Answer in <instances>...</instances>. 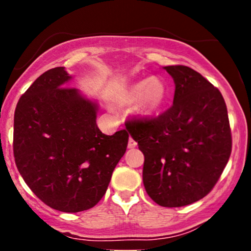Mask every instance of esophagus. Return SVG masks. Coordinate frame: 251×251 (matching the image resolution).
<instances>
[{
    "instance_id": "34e87169",
    "label": "esophagus",
    "mask_w": 251,
    "mask_h": 251,
    "mask_svg": "<svg viewBox=\"0 0 251 251\" xmlns=\"http://www.w3.org/2000/svg\"><path fill=\"white\" fill-rule=\"evenodd\" d=\"M128 148H135L136 146H137V142H136L135 140H133V138H131L130 137V140H128Z\"/></svg>"
}]
</instances>
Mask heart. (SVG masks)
I'll use <instances>...</instances> for the list:
<instances>
[{"label":"heart","mask_w":251,"mask_h":251,"mask_svg":"<svg viewBox=\"0 0 251 251\" xmlns=\"http://www.w3.org/2000/svg\"><path fill=\"white\" fill-rule=\"evenodd\" d=\"M168 96V88L164 81L159 77H149L132 83L119 97L121 103H132L140 100L138 111L148 116L158 111L164 104Z\"/></svg>","instance_id":"b5f03b06"}]
</instances>
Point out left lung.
Returning a JSON list of instances; mask_svg holds the SVG:
<instances>
[{"label": "left lung", "instance_id": "1", "mask_svg": "<svg viewBox=\"0 0 251 251\" xmlns=\"http://www.w3.org/2000/svg\"><path fill=\"white\" fill-rule=\"evenodd\" d=\"M164 69L174 78V103L155 118L125 124L144 154L143 184L165 207L201 201L211 192L228 163L232 135L219 88L184 65Z\"/></svg>", "mask_w": 251, "mask_h": 251}]
</instances>
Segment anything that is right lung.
Returning <instances> with one entry per match:
<instances>
[{
    "label": "right lung",
    "instance_id": "add662e5",
    "mask_svg": "<svg viewBox=\"0 0 251 251\" xmlns=\"http://www.w3.org/2000/svg\"><path fill=\"white\" fill-rule=\"evenodd\" d=\"M63 67L39 76L14 113L16 165L35 196L52 209L78 212L95 206L107 192L128 132L108 136L96 124L98 105L78 90Z\"/></svg>",
    "mask_w": 251,
    "mask_h": 251
}]
</instances>
